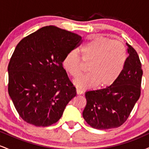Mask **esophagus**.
Segmentation results:
<instances>
[{
    "label": "esophagus",
    "mask_w": 149,
    "mask_h": 149,
    "mask_svg": "<svg viewBox=\"0 0 149 149\" xmlns=\"http://www.w3.org/2000/svg\"><path fill=\"white\" fill-rule=\"evenodd\" d=\"M76 93H77V95H82V94L83 93V90H80V89H77Z\"/></svg>",
    "instance_id": "1"
}]
</instances>
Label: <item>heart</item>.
Instances as JSON below:
<instances>
[{
	"instance_id": "heart-1",
	"label": "heart",
	"mask_w": 149,
	"mask_h": 149,
	"mask_svg": "<svg viewBox=\"0 0 149 149\" xmlns=\"http://www.w3.org/2000/svg\"><path fill=\"white\" fill-rule=\"evenodd\" d=\"M81 59L89 64L88 74L74 81L81 89L106 88L112 85L122 73L127 59V50L119 40L92 36L80 48ZM64 69L73 78L83 73L82 61L76 51H70L62 61Z\"/></svg>"
}]
</instances>
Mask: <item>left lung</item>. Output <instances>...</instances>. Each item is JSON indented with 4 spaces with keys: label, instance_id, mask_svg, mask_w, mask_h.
I'll return each mask as SVG.
<instances>
[{
    "label": "left lung",
    "instance_id": "8db88e82",
    "mask_svg": "<svg viewBox=\"0 0 149 149\" xmlns=\"http://www.w3.org/2000/svg\"><path fill=\"white\" fill-rule=\"evenodd\" d=\"M126 45L129 55L118 79L107 88L85 92L87 104L83 116L95 129H112L122 125L141 95V61L136 50L127 42Z\"/></svg>",
    "mask_w": 149,
    "mask_h": 149
}]
</instances>
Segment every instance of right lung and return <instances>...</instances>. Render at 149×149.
<instances>
[{"mask_svg": "<svg viewBox=\"0 0 149 149\" xmlns=\"http://www.w3.org/2000/svg\"><path fill=\"white\" fill-rule=\"evenodd\" d=\"M82 41L78 34L47 26L17 44L8 64V93L25 122L47 127L60 119L76 95L62 61Z\"/></svg>", "mask_w": 149, "mask_h": 149, "instance_id": "add662e5", "label": "right lung"}]
</instances>
